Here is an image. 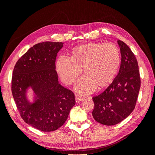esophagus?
<instances>
[{
	"label": "esophagus",
	"instance_id": "1",
	"mask_svg": "<svg viewBox=\"0 0 155 155\" xmlns=\"http://www.w3.org/2000/svg\"><path fill=\"white\" fill-rule=\"evenodd\" d=\"M83 100V97H80L79 96H76V102H80Z\"/></svg>",
	"mask_w": 155,
	"mask_h": 155
}]
</instances>
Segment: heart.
Masks as SVG:
<instances>
[{"label": "heart", "mask_w": 155, "mask_h": 155, "mask_svg": "<svg viewBox=\"0 0 155 155\" xmlns=\"http://www.w3.org/2000/svg\"><path fill=\"white\" fill-rule=\"evenodd\" d=\"M121 63L119 48L113 43H89L72 48L70 58L60 57L56 69L61 79L70 85L80 76L76 90L81 94H88L96 87L104 88L113 80Z\"/></svg>", "instance_id": "b5f03b06"}]
</instances>
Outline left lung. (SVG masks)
Here are the masks:
<instances>
[{
    "mask_svg": "<svg viewBox=\"0 0 155 155\" xmlns=\"http://www.w3.org/2000/svg\"><path fill=\"white\" fill-rule=\"evenodd\" d=\"M121 55L118 74L100 94L94 96L92 116L97 122L114 125L133 111L141 85L138 61L124 42L118 40Z\"/></svg>",
    "mask_w": 155,
    "mask_h": 155,
    "instance_id": "1",
    "label": "left lung"
}]
</instances>
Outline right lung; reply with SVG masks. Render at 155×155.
Masks as SVG:
<instances>
[{
    "label": "right lung",
    "mask_w": 155,
    "mask_h": 155,
    "mask_svg": "<svg viewBox=\"0 0 155 155\" xmlns=\"http://www.w3.org/2000/svg\"><path fill=\"white\" fill-rule=\"evenodd\" d=\"M63 44L46 41L35 45L17 61L13 72L12 95L21 118L45 132L61 127L76 104L74 92L60 85L55 70L56 57ZM29 86L37 96L33 104L25 96Z\"/></svg>",
    "instance_id": "obj_1"
}]
</instances>
